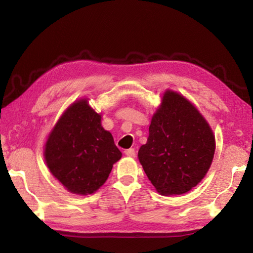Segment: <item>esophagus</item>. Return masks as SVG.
Masks as SVG:
<instances>
[{
	"label": "esophagus",
	"instance_id": "1",
	"mask_svg": "<svg viewBox=\"0 0 253 253\" xmlns=\"http://www.w3.org/2000/svg\"><path fill=\"white\" fill-rule=\"evenodd\" d=\"M125 155L129 156V157H134V156L136 155L135 148H129V149H126V151H125Z\"/></svg>",
	"mask_w": 253,
	"mask_h": 253
}]
</instances>
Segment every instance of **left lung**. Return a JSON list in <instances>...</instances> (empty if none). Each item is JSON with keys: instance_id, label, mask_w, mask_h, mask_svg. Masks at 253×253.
<instances>
[{"instance_id": "left-lung-1", "label": "left lung", "mask_w": 253, "mask_h": 253, "mask_svg": "<svg viewBox=\"0 0 253 253\" xmlns=\"http://www.w3.org/2000/svg\"><path fill=\"white\" fill-rule=\"evenodd\" d=\"M215 139L207 121L183 96L166 91L138 151L149 181L163 195L186 193L211 166Z\"/></svg>"}]
</instances>
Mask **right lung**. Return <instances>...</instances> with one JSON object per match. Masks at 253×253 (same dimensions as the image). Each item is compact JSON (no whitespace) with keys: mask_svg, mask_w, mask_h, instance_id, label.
<instances>
[{"mask_svg":"<svg viewBox=\"0 0 253 253\" xmlns=\"http://www.w3.org/2000/svg\"><path fill=\"white\" fill-rule=\"evenodd\" d=\"M100 121V115L87 100L75 102L59 119L45 144L44 157L50 172L75 194L97 191L122 157Z\"/></svg>","mask_w":253,"mask_h":253,"instance_id":"right-lung-1","label":"right lung"}]
</instances>
